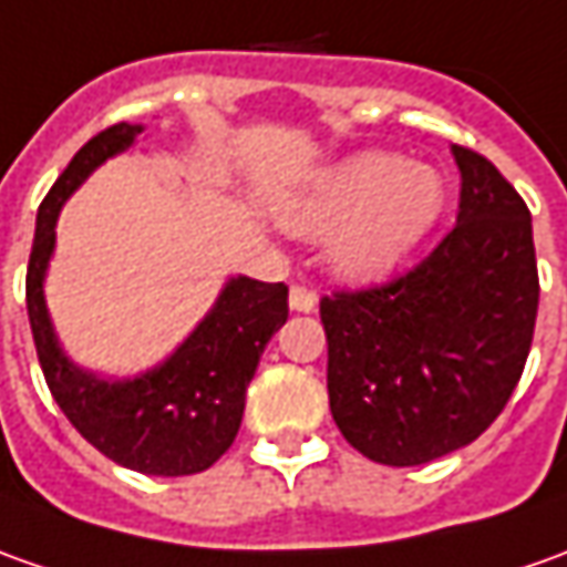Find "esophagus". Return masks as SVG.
I'll use <instances>...</instances> for the list:
<instances>
[{
  "label": "esophagus",
  "instance_id": "obj_1",
  "mask_svg": "<svg viewBox=\"0 0 567 567\" xmlns=\"http://www.w3.org/2000/svg\"><path fill=\"white\" fill-rule=\"evenodd\" d=\"M288 303H291V310H298V313H310L316 307V291L313 288H307V285H291Z\"/></svg>",
  "mask_w": 567,
  "mask_h": 567
}]
</instances>
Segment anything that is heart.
I'll return each instance as SVG.
<instances>
[{"label": "heart", "mask_w": 567, "mask_h": 567, "mask_svg": "<svg viewBox=\"0 0 567 567\" xmlns=\"http://www.w3.org/2000/svg\"><path fill=\"white\" fill-rule=\"evenodd\" d=\"M446 188L441 173L394 152H363L326 173L310 192L288 202L285 226L298 235H332L334 269L353 282H372L441 219Z\"/></svg>", "instance_id": "1"}]
</instances>
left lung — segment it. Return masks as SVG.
I'll return each instance as SVG.
<instances>
[{
    "label": "left lung",
    "instance_id": "obj_1",
    "mask_svg": "<svg viewBox=\"0 0 567 567\" xmlns=\"http://www.w3.org/2000/svg\"><path fill=\"white\" fill-rule=\"evenodd\" d=\"M456 226L391 282L319 300L329 406L381 465H422L491 429L522 379L540 279L530 210L484 154L453 145Z\"/></svg>",
    "mask_w": 567,
    "mask_h": 567
}]
</instances>
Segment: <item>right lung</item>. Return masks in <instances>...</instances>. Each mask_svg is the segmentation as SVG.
<instances>
[{"label": "right lung", "mask_w": 567, "mask_h": 567, "mask_svg": "<svg viewBox=\"0 0 567 567\" xmlns=\"http://www.w3.org/2000/svg\"><path fill=\"white\" fill-rule=\"evenodd\" d=\"M138 133L142 126L114 123L92 136L40 204L27 264V316L45 384L73 429L123 468L179 477L210 468L233 446L260 353L288 319V288L248 276L229 279L176 353L138 379H95L64 357L42 298L58 214L73 188L102 161L130 148Z\"/></svg>", "instance_id": "1"}]
</instances>
